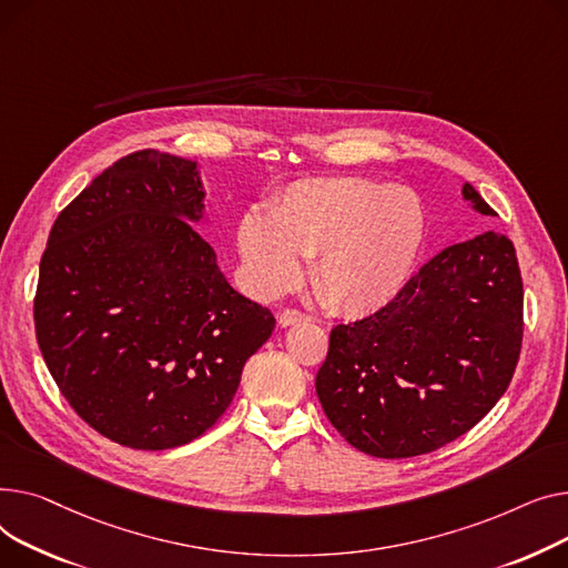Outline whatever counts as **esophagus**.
I'll return each mask as SVG.
<instances>
[{
  "label": "esophagus",
  "mask_w": 568,
  "mask_h": 568,
  "mask_svg": "<svg viewBox=\"0 0 568 568\" xmlns=\"http://www.w3.org/2000/svg\"><path fill=\"white\" fill-rule=\"evenodd\" d=\"M277 321H280L282 327H288V325H297V323H310L312 316L305 314V312H300V310H284V312H280Z\"/></svg>",
  "instance_id": "obj_1"
}]
</instances>
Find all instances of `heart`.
<instances>
[{
  "label": "heart",
  "instance_id": "1",
  "mask_svg": "<svg viewBox=\"0 0 568 568\" xmlns=\"http://www.w3.org/2000/svg\"><path fill=\"white\" fill-rule=\"evenodd\" d=\"M426 236L422 199L366 179H307L284 187L263 217L236 231L239 254L263 293L293 286L312 256V286L339 314H372L408 284Z\"/></svg>",
  "mask_w": 568,
  "mask_h": 568
}]
</instances>
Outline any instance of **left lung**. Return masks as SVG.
Segmentation results:
<instances>
[{
    "mask_svg": "<svg viewBox=\"0 0 568 568\" xmlns=\"http://www.w3.org/2000/svg\"><path fill=\"white\" fill-rule=\"evenodd\" d=\"M463 199L493 215L470 183ZM520 344L516 250L486 231L438 252L376 314L332 327L316 394L355 449L410 458L468 433L499 402Z\"/></svg>",
    "mask_w": 568,
    "mask_h": 568,
    "instance_id": "obj_1",
    "label": "left lung"
}]
</instances>
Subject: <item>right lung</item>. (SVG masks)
Instances as JSON below:
<instances>
[{
	"label": "right lung",
	"instance_id": "right-lung-1",
	"mask_svg": "<svg viewBox=\"0 0 568 568\" xmlns=\"http://www.w3.org/2000/svg\"><path fill=\"white\" fill-rule=\"evenodd\" d=\"M196 162L135 151L52 224L33 297L37 339L71 408L132 449H172L229 408L275 316L217 268L194 229Z\"/></svg>",
	"mask_w": 568,
	"mask_h": 568
}]
</instances>
